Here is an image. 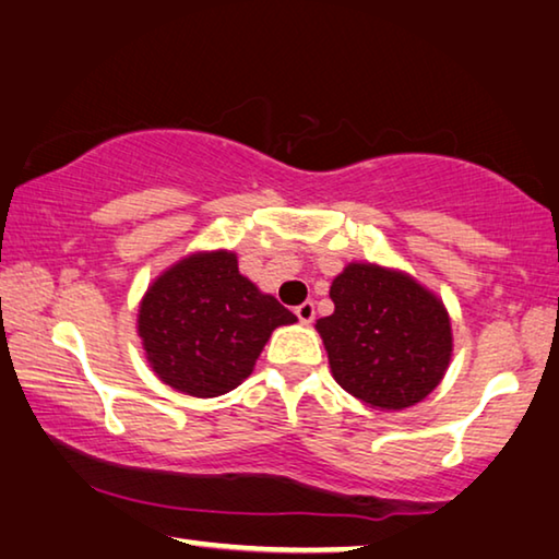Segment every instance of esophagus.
I'll use <instances>...</instances> for the list:
<instances>
[{
	"label": "esophagus",
	"mask_w": 559,
	"mask_h": 559,
	"mask_svg": "<svg viewBox=\"0 0 559 559\" xmlns=\"http://www.w3.org/2000/svg\"><path fill=\"white\" fill-rule=\"evenodd\" d=\"M295 314H297V319L301 321V324H311V321H314V301H301V305L295 309Z\"/></svg>",
	"instance_id": "1"
}]
</instances>
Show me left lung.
<instances>
[{
  "label": "left lung",
  "instance_id": "1",
  "mask_svg": "<svg viewBox=\"0 0 559 559\" xmlns=\"http://www.w3.org/2000/svg\"><path fill=\"white\" fill-rule=\"evenodd\" d=\"M329 295L336 309L317 331L346 393L378 409H403L432 393L452 358L442 299L409 274L370 262H350Z\"/></svg>",
  "mask_w": 559,
  "mask_h": 559
}]
</instances>
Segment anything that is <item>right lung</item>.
<instances>
[{
	"label": "right lung",
	"instance_id": "right-lung-1",
	"mask_svg": "<svg viewBox=\"0 0 559 559\" xmlns=\"http://www.w3.org/2000/svg\"><path fill=\"white\" fill-rule=\"evenodd\" d=\"M297 317L252 285L228 250L195 252L152 282L136 314L162 383L193 397L230 393L252 373L277 326Z\"/></svg>",
	"mask_w": 559,
	"mask_h": 559
}]
</instances>
